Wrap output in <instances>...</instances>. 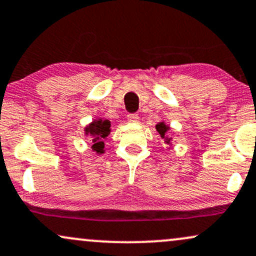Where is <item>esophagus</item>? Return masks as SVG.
I'll use <instances>...</instances> for the list:
<instances>
[{
    "label": "esophagus",
    "instance_id": "esophagus-1",
    "mask_svg": "<svg viewBox=\"0 0 256 256\" xmlns=\"http://www.w3.org/2000/svg\"><path fill=\"white\" fill-rule=\"evenodd\" d=\"M128 120L130 122H138V120H140V116H138V114H136V113H134V114H128Z\"/></svg>",
    "mask_w": 256,
    "mask_h": 256
}]
</instances>
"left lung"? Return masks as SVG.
Listing matches in <instances>:
<instances>
[{"instance_id": "1", "label": "left lung", "mask_w": 256, "mask_h": 256, "mask_svg": "<svg viewBox=\"0 0 256 256\" xmlns=\"http://www.w3.org/2000/svg\"><path fill=\"white\" fill-rule=\"evenodd\" d=\"M156 130H158V134H161V138H164L166 143H167V144L170 143L172 138H168L167 136H166V134H167V131L169 130V126H167L164 124V122H158V125H156Z\"/></svg>"}]
</instances>
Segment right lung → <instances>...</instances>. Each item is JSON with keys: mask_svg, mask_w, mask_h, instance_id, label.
<instances>
[{"mask_svg": "<svg viewBox=\"0 0 256 256\" xmlns=\"http://www.w3.org/2000/svg\"><path fill=\"white\" fill-rule=\"evenodd\" d=\"M110 134V122L107 119H95L88 126L84 128L86 136H90L93 138V146L92 149L96 154H104V140H107Z\"/></svg>", "mask_w": 256, "mask_h": 256, "instance_id": "right-lung-1", "label": "right lung"}]
</instances>
